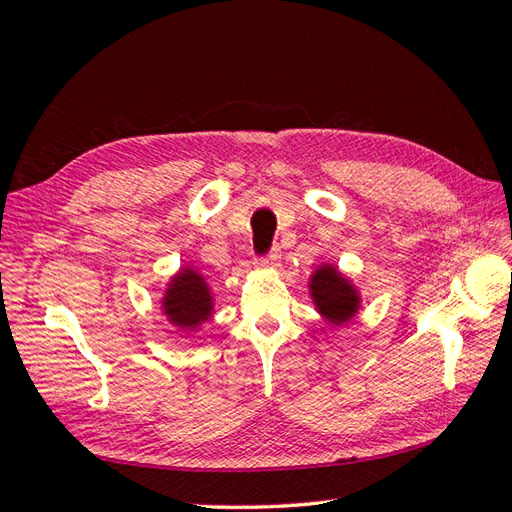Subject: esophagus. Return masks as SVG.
<instances>
[{
	"label": "esophagus",
	"mask_w": 512,
	"mask_h": 512,
	"mask_svg": "<svg viewBox=\"0 0 512 512\" xmlns=\"http://www.w3.org/2000/svg\"><path fill=\"white\" fill-rule=\"evenodd\" d=\"M277 262H280V250H277V247H273L267 256L260 258L262 267H277Z\"/></svg>",
	"instance_id": "34e87169"
}]
</instances>
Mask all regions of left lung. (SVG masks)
Masks as SVG:
<instances>
[{
	"label": "left lung",
	"instance_id": "left-lung-1",
	"mask_svg": "<svg viewBox=\"0 0 512 512\" xmlns=\"http://www.w3.org/2000/svg\"><path fill=\"white\" fill-rule=\"evenodd\" d=\"M309 294L320 316L335 327L350 322L361 307V294L335 265H320L309 277Z\"/></svg>",
	"mask_w": 512,
	"mask_h": 512
}]
</instances>
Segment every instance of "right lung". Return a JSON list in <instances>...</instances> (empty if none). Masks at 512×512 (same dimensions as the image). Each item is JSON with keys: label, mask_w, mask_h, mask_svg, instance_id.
<instances>
[{"label": "right lung", "mask_w": 512, "mask_h": 512, "mask_svg": "<svg viewBox=\"0 0 512 512\" xmlns=\"http://www.w3.org/2000/svg\"><path fill=\"white\" fill-rule=\"evenodd\" d=\"M162 309L173 327L181 331H192L213 316V294L203 275L192 267H183L170 280Z\"/></svg>", "instance_id": "add662e5"}]
</instances>
